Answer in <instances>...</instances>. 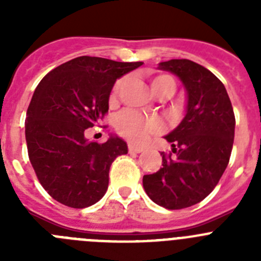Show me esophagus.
<instances>
[{
	"label": "esophagus",
	"mask_w": 261,
	"mask_h": 261,
	"mask_svg": "<svg viewBox=\"0 0 261 261\" xmlns=\"http://www.w3.org/2000/svg\"><path fill=\"white\" fill-rule=\"evenodd\" d=\"M128 149L130 153H141V151H144V147L136 146V145H133V144H129Z\"/></svg>",
	"instance_id": "obj_1"
}]
</instances>
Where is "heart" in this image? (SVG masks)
Instances as JSON below:
<instances>
[{"mask_svg": "<svg viewBox=\"0 0 261 261\" xmlns=\"http://www.w3.org/2000/svg\"><path fill=\"white\" fill-rule=\"evenodd\" d=\"M124 81H117L112 91V96H116L123 86ZM151 90L158 96L168 98L175 94L176 90V82L172 77L166 74L154 75L151 78ZM163 128L162 121L158 117L145 116V115L138 114L133 110L123 111L119 116L116 117V129L117 132L123 137L128 138L132 142H142L147 138V136L151 133L161 132Z\"/></svg>", "mask_w": 261, "mask_h": 261, "instance_id": "b5f03b06", "label": "heart"}]
</instances>
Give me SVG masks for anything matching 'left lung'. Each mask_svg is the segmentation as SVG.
Wrapping results in <instances>:
<instances>
[{
  "instance_id": "obj_1",
  "label": "left lung",
  "mask_w": 261,
  "mask_h": 261,
  "mask_svg": "<svg viewBox=\"0 0 261 261\" xmlns=\"http://www.w3.org/2000/svg\"><path fill=\"white\" fill-rule=\"evenodd\" d=\"M158 69L181 81L186 115L165 136L172 153H161L162 167L144 175L142 184L159 206L183 209L202 201L225 172L234 142V111L222 82L204 66L175 59L159 62Z\"/></svg>"
}]
</instances>
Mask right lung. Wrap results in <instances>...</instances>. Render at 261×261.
I'll return each instance as SVG.
<instances>
[{
	"label": "right lung",
	"mask_w": 261,
	"mask_h": 261,
	"mask_svg": "<svg viewBox=\"0 0 261 261\" xmlns=\"http://www.w3.org/2000/svg\"><path fill=\"white\" fill-rule=\"evenodd\" d=\"M142 64L81 56L40 81L27 110V150L39 181L56 201L82 209L107 192L111 165L128 146L116 135L105 144L90 142L85 132L108 112L116 80Z\"/></svg>",
	"instance_id": "obj_1"
}]
</instances>
